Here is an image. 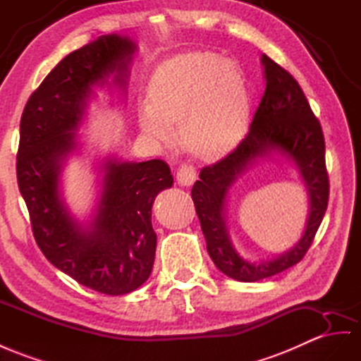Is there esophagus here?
Segmentation results:
<instances>
[{"instance_id":"1","label":"esophagus","mask_w":361,"mask_h":361,"mask_svg":"<svg viewBox=\"0 0 361 361\" xmlns=\"http://www.w3.org/2000/svg\"><path fill=\"white\" fill-rule=\"evenodd\" d=\"M195 178H197L195 168H192V166H188V164L180 166L177 171V181L180 186L189 188V186H192L193 181H195Z\"/></svg>"}]
</instances>
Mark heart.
Instances as JSON below:
<instances>
[{
	"label": "heart",
	"mask_w": 361,
	"mask_h": 361,
	"mask_svg": "<svg viewBox=\"0 0 361 361\" xmlns=\"http://www.w3.org/2000/svg\"><path fill=\"white\" fill-rule=\"evenodd\" d=\"M250 102L233 61L212 51L180 54L157 70L149 100L138 105V126L157 143L172 138L178 125L181 146L201 160H218L243 140Z\"/></svg>",
	"instance_id": "heart-1"
}]
</instances>
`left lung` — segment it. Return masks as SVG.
Returning <instances> with one entry per match:
<instances>
[{"label": "left lung", "instance_id": "8db88e82", "mask_svg": "<svg viewBox=\"0 0 361 361\" xmlns=\"http://www.w3.org/2000/svg\"><path fill=\"white\" fill-rule=\"evenodd\" d=\"M264 97L250 131L221 161L202 168L192 188L207 252L219 271L241 282H256L298 264L310 248L328 207L329 181L322 126L295 79L267 54L261 56ZM279 154L300 172L309 193V216L300 241L290 251L267 262H250L239 254L228 235L225 209L229 189L259 159Z\"/></svg>", "mask_w": 361, "mask_h": 361}]
</instances>
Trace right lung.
I'll return each mask as SVG.
<instances>
[{"label":"right lung","instance_id":"obj_1","mask_svg":"<svg viewBox=\"0 0 361 361\" xmlns=\"http://www.w3.org/2000/svg\"><path fill=\"white\" fill-rule=\"evenodd\" d=\"M135 51L129 36L111 33L67 54L30 96L20 123L16 177L36 243L58 270L109 295L137 290L152 271V204L172 188L169 166L100 157L99 197L85 221L67 206L61 177L70 157L82 152L78 131L97 90L125 97Z\"/></svg>","mask_w":361,"mask_h":361}]
</instances>
